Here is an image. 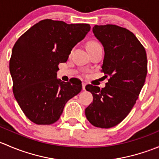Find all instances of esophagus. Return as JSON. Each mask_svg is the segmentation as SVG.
I'll return each mask as SVG.
<instances>
[{
  "instance_id": "obj_1",
  "label": "esophagus",
  "mask_w": 159,
  "mask_h": 159,
  "mask_svg": "<svg viewBox=\"0 0 159 159\" xmlns=\"http://www.w3.org/2000/svg\"><path fill=\"white\" fill-rule=\"evenodd\" d=\"M85 85H86L85 83L82 82V89L83 90H85Z\"/></svg>"
}]
</instances>
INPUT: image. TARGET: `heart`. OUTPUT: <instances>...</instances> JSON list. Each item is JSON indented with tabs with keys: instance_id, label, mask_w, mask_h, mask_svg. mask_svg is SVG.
I'll list each match as a JSON object with an SVG mask.
<instances>
[{
	"instance_id": "b5f03b06",
	"label": "heart",
	"mask_w": 159,
	"mask_h": 159,
	"mask_svg": "<svg viewBox=\"0 0 159 159\" xmlns=\"http://www.w3.org/2000/svg\"><path fill=\"white\" fill-rule=\"evenodd\" d=\"M101 45L98 41H90L89 42L87 43V49L90 50L91 48H94L97 47V46Z\"/></svg>"
}]
</instances>
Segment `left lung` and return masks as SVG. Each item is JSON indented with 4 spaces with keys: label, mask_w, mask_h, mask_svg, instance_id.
Listing matches in <instances>:
<instances>
[{
    "label": "left lung",
    "mask_w": 159,
    "mask_h": 159,
    "mask_svg": "<svg viewBox=\"0 0 159 159\" xmlns=\"http://www.w3.org/2000/svg\"><path fill=\"white\" fill-rule=\"evenodd\" d=\"M92 30L104 47L102 71L109 78L102 89L86 85L93 102L86 108L85 115L92 125L109 129L126 118L139 98L147 75L146 51L135 35L125 28L94 25Z\"/></svg>",
    "instance_id": "1"
}]
</instances>
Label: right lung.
Returning <instances> with one entry per match:
<instances>
[{
  "label": "right lung",
  "mask_w": 159,
  "mask_h": 159,
  "mask_svg": "<svg viewBox=\"0 0 159 159\" xmlns=\"http://www.w3.org/2000/svg\"><path fill=\"white\" fill-rule=\"evenodd\" d=\"M91 29L89 24L68 25L45 19L14 44L9 63L13 93L24 114L37 125L56 122L65 104L82 89L81 81L57 78L58 65Z\"/></svg>",
  "instance_id": "add662e5"
}]
</instances>
